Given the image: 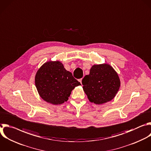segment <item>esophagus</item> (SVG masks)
Instances as JSON below:
<instances>
[{
	"instance_id": "1",
	"label": "esophagus",
	"mask_w": 151,
	"mask_h": 151,
	"mask_svg": "<svg viewBox=\"0 0 151 151\" xmlns=\"http://www.w3.org/2000/svg\"><path fill=\"white\" fill-rule=\"evenodd\" d=\"M82 78H81V79H79V81L80 82V83L82 84Z\"/></svg>"
}]
</instances>
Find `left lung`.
I'll use <instances>...</instances> for the list:
<instances>
[{"instance_id":"obj_1","label":"left lung","mask_w":151,"mask_h":151,"mask_svg":"<svg viewBox=\"0 0 151 151\" xmlns=\"http://www.w3.org/2000/svg\"><path fill=\"white\" fill-rule=\"evenodd\" d=\"M82 83L89 101L96 104L111 101L120 86L117 73L108 64L92 66L89 75L83 78Z\"/></svg>"}]
</instances>
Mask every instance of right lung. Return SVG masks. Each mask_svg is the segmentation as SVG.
I'll use <instances>...</instances> for the list:
<instances>
[{"label":"right lung","mask_w":151,"mask_h":151,"mask_svg":"<svg viewBox=\"0 0 151 151\" xmlns=\"http://www.w3.org/2000/svg\"><path fill=\"white\" fill-rule=\"evenodd\" d=\"M35 83L40 96L55 105L67 101L75 87L81 85L59 61L45 63L36 73Z\"/></svg>","instance_id":"right-lung-1"}]
</instances>
